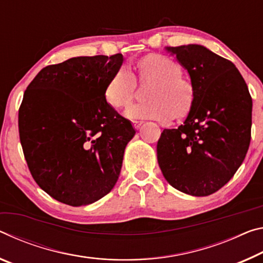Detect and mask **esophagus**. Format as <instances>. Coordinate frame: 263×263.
Here are the masks:
<instances>
[{"mask_svg": "<svg viewBox=\"0 0 263 263\" xmlns=\"http://www.w3.org/2000/svg\"><path fill=\"white\" fill-rule=\"evenodd\" d=\"M133 124H134L135 129H140V127L142 126V122H139V121H134V122H133Z\"/></svg>", "mask_w": 263, "mask_h": 263, "instance_id": "esophagus-1", "label": "esophagus"}]
</instances>
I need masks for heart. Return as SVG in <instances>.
Instances as JSON below:
<instances>
[{
    "mask_svg": "<svg viewBox=\"0 0 263 263\" xmlns=\"http://www.w3.org/2000/svg\"><path fill=\"white\" fill-rule=\"evenodd\" d=\"M136 80L141 86L150 85L147 91L150 101L128 108V118L167 121L172 116L182 119L191 111L196 88L182 76V67L172 58L161 53L147 54L137 62L135 74L127 67H119L106 85V101L115 109L126 108L135 98Z\"/></svg>",
    "mask_w": 263,
    "mask_h": 263,
    "instance_id": "heart-1",
    "label": "heart"
}]
</instances>
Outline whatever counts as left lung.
Instances as JSON below:
<instances>
[{"mask_svg":"<svg viewBox=\"0 0 263 263\" xmlns=\"http://www.w3.org/2000/svg\"><path fill=\"white\" fill-rule=\"evenodd\" d=\"M190 76L195 103L177 129H164L157 161L171 186L204 197L233 177L251 143L252 98L230 60L198 44L166 46Z\"/></svg>","mask_w":263,"mask_h":263,"instance_id":"1","label":"left lung"}]
</instances>
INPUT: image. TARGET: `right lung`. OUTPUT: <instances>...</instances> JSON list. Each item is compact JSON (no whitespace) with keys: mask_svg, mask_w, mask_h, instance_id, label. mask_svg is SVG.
<instances>
[{"mask_svg":"<svg viewBox=\"0 0 263 263\" xmlns=\"http://www.w3.org/2000/svg\"><path fill=\"white\" fill-rule=\"evenodd\" d=\"M123 55L74 57L40 71L24 92L20 140L33 179L60 203L84 206L114 187L135 135L105 99Z\"/></svg>","mask_w":263,"mask_h":263,"instance_id":"obj_1","label":"right lung"}]
</instances>
